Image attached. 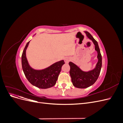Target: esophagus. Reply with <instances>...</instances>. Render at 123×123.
Returning <instances> with one entry per match:
<instances>
[{"label": "esophagus", "mask_w": 123, "mask_h": 123, "mask_svg": "<svg viewBox=\"0 0 123 123\" xmlns=\"http://www.w3.org/2000/svg\"><path fill=\"white\" fill-rule=\"evenodd\" d=\"M69 61H70V58L68 57H66L64 58V61L66 64H68Z\"/></svg>", "instance_id": "esophagus-1"}]
</instances>
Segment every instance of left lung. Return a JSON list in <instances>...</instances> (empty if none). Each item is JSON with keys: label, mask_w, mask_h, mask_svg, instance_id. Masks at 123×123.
Wrapping results in <instances>:
<instances>
[{"label": "left lung", "mask_w": 123, "mask_h": 123, "mask_svg": "<svg viewBox=\"0 0 123 123\" xmlns=\"http://www.w3.org/2000/svg\"><path fill=\"white\" fill-rule=\"evenodd\" d=\"M85 33L87 37L91 40L94 44L95 50L98 53V62L95 68L88 71H84L74 63L71 62H69L70 75L72 82L74 86L78 88H86L94 84L99 76L102 65V55L98 42L88 32L85 31Z\"/></svg>", "instance_id": "8db88e82"}]
</instances>
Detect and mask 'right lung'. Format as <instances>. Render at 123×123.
Listing matches in <instances>:
<instances>
[{
    "mask_svg": "<svg viewBox=\"0 0 123 123\" xmlns=\"http://www.w3.org/2000/svg\"><path fill=\"white\" fill-rule=\"evenodd\" d=\"M29 42L25 48L21 56L22 68L28 81L34 86L40 89H47L54 86L61 72L64 60L56 62L48 67L37 70L32 68L26 57V50L29 46Z\"/></svg>",
    "mask_w": 123,
    "mask_h": 123,
    "instance_id": "obj_1",
    "label": "right lung"
}]
</instances>
